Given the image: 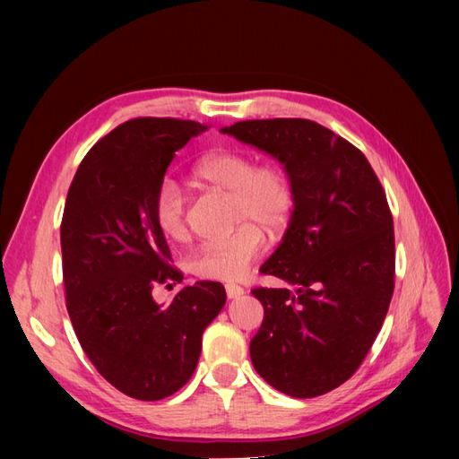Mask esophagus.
<instances>
[{"mask_svg": "<svg viewBox=\"0 0 459 459\" xmlns=\"http://www.w3.org/2000/svg\"><path fill=\"white\" fill-rule=\"evenodd\" d=\"M245 293V289L241 287V285H235V283H228L226 285V295H228V299H238V297H241Z\"/></svg>", "mask_w": 459, "mask_h": 459, "instance_id": "esophagus-1", "label": "esophagus"}]
</instances>
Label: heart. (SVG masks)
I'll list each match as a JSON object with an SVG mask.
<instances>
[{
    "label": "heart",
    "instance_id": "obj_1",
    "mask_svg": "<svg viewBox=\"0 0 459 459\" xmlns=\"http://www.w3.org/2000/svg\"><path fill=\"white\" fill-rule=\"evenodd\" d=\"M199 186L230 193V212L241 224L221 238L203 243L189 258L191 272L204 280L233 281L264 251V233L280 235L295 211V187L281 164H255L243 151L218 149L191 166ZM155 221L164 238L182 241L187 235L186 197L172 179L160 184L155 197Z\"/></svg>",
    "mask_w": 459,
    "mask_h": 459
}]
</instances>
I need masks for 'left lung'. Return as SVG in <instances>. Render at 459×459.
<instances>
[{
  "mask_svg": "<svg viewBox=\"0 0 459 459\" xmlns=\"http://www.w3.org/2000/svg\"><path fill=\"white\" fill-rule=\"evenodd\" d=\"M221 132L283 164L295 211L260 272L287 289H253L264 319L251 341L260 377L293 398L351 379L394 290V228L364 152L307 118L235 122Z\"/></svg>",
  "mask_w": 459,
  "mask_h": 459,
  "instance_id": "obj_1",
  "label": "left lung"
}]
</instances>
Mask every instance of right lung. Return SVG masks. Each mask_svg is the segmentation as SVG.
<instances>
[{"mask_svg": "<svg viewBox=\"0 0 459 459\" xmlns=\"http://www.w3.org/2000/svg\"><path fill=\"white\" fill-rule=\"evenodd\" d=\"M206 126L134 118L80 162L61 221L66 310L90 362L120 393L162 400L197 368L203 331L226 304L218 281L179 289L170 304L157 285L182 283L155 221V197L176 151Z\"/></svg>", "mask_w": 459, "mask_h": 459, "instance_id": "1", "label": "right lung"}]
</instances>
